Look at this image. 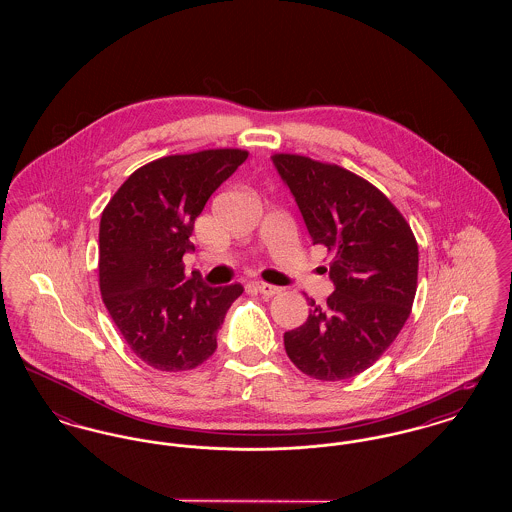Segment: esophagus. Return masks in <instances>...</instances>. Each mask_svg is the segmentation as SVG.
<instances>
[{"label": "esophagus", "instance_id": "1", "mask_svg": "<svg viewBox=\"0 0 512 512\" xmlns=\"http://www.w3.org/2000/svg\"><path fill=\"white\" fill-rule=\"evenodd\" d=\"M253 288H255V292H259L261 295H267V297H272V295L280 293V288H276V286H272V284H267V282H253Z\"/></svg>", "mask_w": 512, "mask_h": 512}]
</instances>
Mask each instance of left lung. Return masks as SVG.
Returning a JSON list of instances; mask_svg holds the SVG:
<instances>
[{
	"label": "left lung",
	"mask_w": 512,
	"mask_h": 512,
	"mask_svg": "<svg viewBox=\"0 0 512 512\" xmlns=\"http://www.w3.org/2000/svg\"><path fill=\"white\" fill-rule=\"evenodd\" d=\"M290 188L313 244L334 255V292L309 299L307 320L284 334L303 374L336 382L374 365L411 315L418 245L390 199L365 178L303 155L270 157Z\"/></svg>",
	"instance_id": "8db88e82"
}]
</instances>
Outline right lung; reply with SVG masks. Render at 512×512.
<instances>
[{"mask_svg": "<svg viewBox=\"0 0 512 512\" xmlns=\"http://www.w3.org/2000/svg\"><path fill=\"white\" fill-rule=\"evenodd\" d=\"M247 159L242 149L171 155L132 172L99 222V290L128 347L165 372L190 370L217 349L240 284L211 288L184 274L194 222Z\"/></svg>", "mask_w": 512, "mask_h": 512, "instance_id": "1", "label": "right lung"}]
</instances>
